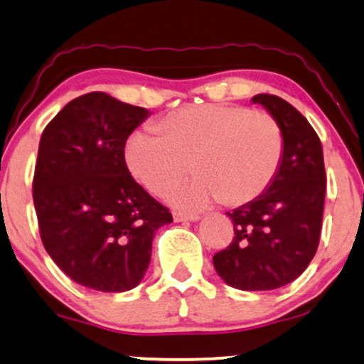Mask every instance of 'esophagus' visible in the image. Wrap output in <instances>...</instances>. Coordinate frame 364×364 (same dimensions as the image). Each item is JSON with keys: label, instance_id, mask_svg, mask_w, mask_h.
Listing matches in <instances>:
<instances>
[{"label": "esophagus", "instance_id": "34e87169", "mask_svg": "<svg viewBox=\"0 0 364 364\" xmlns=\"http://www.w3.org/2000/svg\"><path fill=\"white\" fill-rule=\"evenodd\" d=\"M173 220L178 223L179 222H198V220H200V216L183 213V211H173Z\"/></svg>", "mask_w": 364, "mask_h": 364}]
</instances>
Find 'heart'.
<instances>
[{"label": "heart", "mask_w": 364, "mask_h": 364, "mask_svg": "<svg viewBox=\"0 0 364 364\" xmlns=\"http://www.w3.org/2000/svg\"><path fill=\"white\" fill-rule=\"evenodd\" d=\"M158 131L129 137L127 166L146 190L164 195L193 161L198 174L171 193L183 208H203L220 198L228 206L250 203L272 185L282 163L277 121L243 105H185L161 119Z\"/></svg>", "instance_id": "b5f03b06"}]
</instances>
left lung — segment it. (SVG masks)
Returning a JSON list of instances; mask_svg holds the SVG:
<instances>
[{
  "instance_id": "left-lung-1",
  "label": "left lung",
  "mask_w": 364,
  "mask_h": 364,
  "mask_svg": "<svg viewBox=\"0 0 364 364\" xmlns=\"http://www.w3.org/2000/svg\"><path fill=\"white\" fill-rule=\"evenodd\" d=\"M280 126L284 156L264 195L227 213L235 237L213 257L215 270L240 291H272L296 280L319 245L326 169L319 136L299 110L272 94L252 99Z\"/></svg>"
}]
</instances>
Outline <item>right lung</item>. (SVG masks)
<instances>
[{"mask_svg": "<svg viewBox=\"0 0 364 364\" xmlns=\"http://www.w3.org/2000/svg\"><path fill=\"white\" fill-rule=\"evenodd\" d=\"M148 114L90 92L70 100L41 134L33 176L41 242L68 277L94 291L136 287L156 230L173 222L124 159L127 137Z\"/></svg>", "mask_w": 364, "mask_h": 364, "instance_id": "add662e5", "label": "right lung"}]
</instances>
